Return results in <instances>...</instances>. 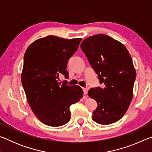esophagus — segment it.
Returning <instances> with one entry per match:
<instances>
[{
	"label": "esophagus",
	"mask_w": 152,
	"mask_h": 152,
	"mask_svg": "<svg viewBox=\"0 0 152 152\" xmlns=\"http://www.w3.org/2000/svg\"><path fill=\"white\" fill-rule=\"evenodd\" d=\"M82 90H83L84 94V95H86L87 92H88V89L86 88H82Z\"/></svg>",
	"instance_id": "1"
}]
</instances>
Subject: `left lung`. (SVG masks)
Listing matches in <instances>:
<instances>
[{
	"instance_id": "obj_1",
	"label": "left lung",
	"mask_w": 152,
	"mask_h": 152,
	"mask_svg": "<svg viewBox=\"0 0 152 152\" xmlns=\"http://www.w3.org/2000/svg\"><path fill=\"white\" fill-rule=\"evenodd\" d=\"M80 48L103 86L88 91L98 104L92 120L101 125L117 122L132 101L136 72L132 57L123 43L104 34L87 37Z\"/></svg>"
}]
</instances>
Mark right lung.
Listing matches in <instances>:
<instances>
[{
	"label": "right lung",
	"instance_id": "add662e5",
	"mask_svg": "<svg viewBox=\"0 0 152 152\" xmlns=\"http://www.w3.org/2000/svg\"><path fill=\"white\" fill-rule=\"evenodd\" d=\"M81 40L49 35L33 42L25 51L22 84L32 111L46 125H65L70 120V105L83 96L79 86L61 85L58 81L61 74L68 77V61Z\"/></svg>",
	"mask_w": 152,
	"mask_h": 152
}]
</instances>
